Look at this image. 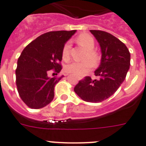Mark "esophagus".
<instances>
[{
    "label": "esophagus",
    "mask_w": 146,
    "mask_h": 146,
    "mask_svg": "<svg viewBox=\"0 0 146 146\" xmlns=\"http://www.w3.org/2000/svg\"><path fill=\"white\" fill-rule=\"evenodd\" d=\"M66 75H68V74H66Z\"/></svg>",
    "instance_id": "34e87169"
}]
</instances>
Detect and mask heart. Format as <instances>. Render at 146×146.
I'll use <instances>...</instances> for the list:
<instances>
[{
    "label": "heart",
    "mask_w": 146,
    "mask_h": 146,
    "mask_svg": "<svg viewBox=\"0 0 146 146\" xmlns=\"http://www.w3.org/2000/svg\"><path fill=\"white\" fill-rule=\"evenodd\" d=\"M76 42L87 51L86 59H89L94 64H97L99 61V55L94 50L95 46L94 39L92 36L88 34H81L76 38ZM62 59L69 61L70 59V44L66 42L63 46L62 50ZM87 60L84 62H73L66 66V71L69 73H73L77 76H83L87 74L92 69V63Z\"/></svg>",
    "instance_id": "1"
}]
</instances>
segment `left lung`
<instances>
[{
	"label": "left lung",
	"mask_w": 146,
	"mask_h": 146,
	"mask_svg": "<svg viewBox=\"0 0 146 146\" xmlns=\"http://www.w3.org/2000/svg\"><path fill=\"white\" fill-rule=\"evenodd\" d=\"M99 42L101 60L94 71L98 79L90 76L80 80L74 91L82 100L99 103L110 98L125 80L130 66V52L125 44L108 32L90 30Z\"/></svg>",
	"instance_id": "1"
}]
</instances>
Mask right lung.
<instances>
[{"mask_svg": "<svg viewBox=\"0 0 146 146\" xmlns=\"http://www.w3.org/2000/svg\"><path fill=\"white\" fill-rule=\"evenodd\" d=\"M76 31L48 32L33 40L24 48L18 59L16 85L24 103L30 108L46 107L53 100L55 85L62 76V50Z\"/></svg>", "mask_w": 146, "mask_h": 146, "instance_id": "1", "label": "right lung"}]
</instances>
